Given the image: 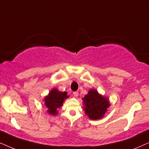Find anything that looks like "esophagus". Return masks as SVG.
<instances>
[{"label": "esophagus", "instance_id": "1", "mask_svg": "<svg viewBox=\"0 0 149 149\" xmlns=\"http://www.w3.org/2000/svg\"><path fill=\"white\" fill-rule=\"evenodd\" d=\"M73 95H74V97H77L79 95V92L78 91H74L73 92Z\"/></svg>", "mask_w": 149, "mask_h": 149}]
</instances>
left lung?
Listing matches in <instances>:
<instances>
[{
  "instance_id": "obj_1",
  "label": "left lung",
  "mask_w": 149,
  "mask_h": 149,
  "mask_svg": "<svg viewBox=\"0 0 149 149\" xmlns=\"http://www.w3.org/2000/svg\"><path fill=\"white\" fill-rule=\"evenodd\" d=\"M84 111L90 119H100L110 107L109 99L103 96L95 89H90L83 98Z\"/></svg>"
}]
</instances>
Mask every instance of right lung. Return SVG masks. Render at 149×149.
I'll return each mask as SVG.
<instances>
[{
    "label": "right lung",
    "mask_w": 149,
    "mask_h": 149,
    "mask_svg": "<svg viewBox=\"0 0 149 149\" xmlns=\"http://www.w3.org/2000/svg\"><path fill=\"white\" fill-rule=\"evenodd\" d=\"M68 97L66 91L62 92L57 89H53L44 99L47 113L49 115H56L58 114V109L62 107L64 100Z\"/></svg>",
    "instance_id": "add662e5"
}]
</instances>
